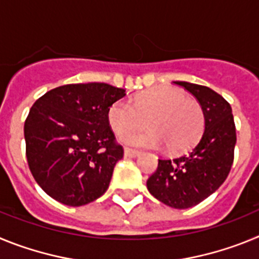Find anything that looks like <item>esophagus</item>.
I'll use <instances>...</instances> for the list:
<instances>
[{"mask_svg": "<svg viewBox=\"0 0 259 259\" xmlns=\"http://www.w3.org/2000/svg\"><path fill=\"white\" fill-rule=\"evenodd\" d=\"M139 154H140V152H139V150L131 149V148H124V155H125V157L135 158V157H137Z\"/></svg>", "mask_w": 259, "mask_h": 259, "instance_id": "esophagus-1", "label": "esophagus"}]
</instances>
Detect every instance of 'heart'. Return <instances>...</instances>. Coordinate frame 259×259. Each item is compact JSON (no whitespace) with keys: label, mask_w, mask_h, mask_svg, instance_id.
<instances>
[{"label":"heart","mask_w":259,"mask_h":259,"mask_svg":"<svg viewBox=\"0 0 259 259\" xmlns=\"http://www.w3.org/2000/svg\"><path fill=\"white\" fill-rule=\"evenodd\" d=\"M107 119L118 135L140 129L146 121L150 130L125 135L122 140L145 148H161L164 144L167 150L172 153L189 149L200 139L205 125L201 105L174 87L140 93L135 96L132 105L127 101L114 102Z\"/></svg>","instance_id":"heart-1"}]
</instances>
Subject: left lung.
<instances>
[{
    "label": "left lung",
    "instance_id": "1",
    "mask_svg": "<svg viewBox=\"0 0 259 259\" xmlns=\"http://www.w3.org/2000/svg\"><path fill=\"white\" fill-rule=\"evenodd\" d=\"M197 98L205 115L202 137L187 154L158 159L146 187L157 200L175 209H188L207 198L227 179L233 163L236 127L232 109L207 87L174 81Z\"/></svg>",
    "mask_w": 259,
    "mask_h": 259
}]
</instances>
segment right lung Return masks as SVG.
Instances as JSON below:
<instances>
[{
  "instance_id": "right-lung-1",
  "label": "right lung",
  "mask_w": 259,
  "mask_h": 259,
  "mask_svg": "<svg viewBox=\"0 0 259 259\" xmlns=\"http://www.w3.org/2000/svg\"><path fill=\"white\" fill-rule=\"evenodd\" d=\"M124 96V89L105 83L67 84L32 105L24 123L27 162L50 197L83 206L106 192L123 158L107 113Z\"/></svg>"
}]
</instances>
